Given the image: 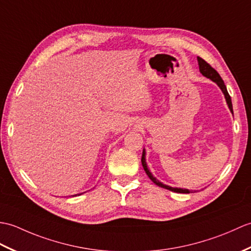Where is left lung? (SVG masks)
Here are the masks:
<instances>
[{
  "mask_svg": "<svg viewBox=\"0 0 251 251\" xmlns=\"http://www.w3.org/2000/svg\"><path fill=\"white\" fill-rule=\"evenodd\" d=\"M198 62H199V68H200V72H201L202 75L207 77V78H209L210 80H213L214 82H216L217 85L219 86V88L221 89V91L224 92L225 94V98H226V101L227 103V106H229L230 110L232 111L233 114V107H232V101H231V97L230 94L227 93V90H226V87L225 85L224 80H222V78L220 77V75L218 74V72H217L215 69L211 68V66L206 62L205 60H203L202 58L198 57ZM145 154H146V151H145V149L143 150V154H142V164H143V168L145 170V172H146V174L148 175V177L151 179L155 185L161 187V188H164V189H168V190L170 191H173V192H177V193H189L190 191L188 190V189H182V188H173V187H170L168 185H164V183L160 182L157 178L153 177V175L151 174V173L149 172L148 170V166H147V163H146V159H145Z\"/></svg>",
  "mask_w": 251,
  "mask_h": 251,
  "instance_id": "obj_1",
  "label": "left lung"
}]
</instances>
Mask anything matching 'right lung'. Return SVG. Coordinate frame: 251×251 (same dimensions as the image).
Wrapping results in <instances>:
<instances>
[{"mask_svg":"<svg viewBox=\"0 0 251 251\" xmlns=\"http://www.w3.org/2000/svg\"><path fill=\"white\" fill-rule=\"evenodd\" d=\"M79 194H81V193H79ZM79 194H75V196H79Z\"/></svg>","mask_w":251,"mask_h":251,"instance_id":"obj_1","label":"right lung"}]
</instances>
